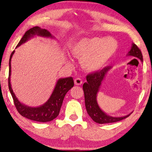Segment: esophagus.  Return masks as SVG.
I'll use <instances>...</instances> for the list:
<instances>
[{
	"instance_id": "1",
	"label": "esophagus",
	"mask_w": 152,
	"mask_h": 152,
	"mask_svg": "<svg viewBox=\"0 0 152 152\" xmlns=\"http://www.w3.org/2000/svg\"><path fill=\"white\" fill-rule=\"evenodd\" d=\"M82 82H83L82 80L79 78H77L74 80V83H75L76 85H81V84H82Z\"/></svg>"
}]
</instances>
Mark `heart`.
Masks as SVG:
<instances>
[{"mask_svg": "<svg viewBox=\"0 0 152 152\" xmlns=\"http://www.w3.org/2000/svg\"><path fill=\"white\" fill-rule=\"evenodd\" d=\"M117 48L114 39L106 37L82 38L72 46L74 56L81 58L82 67L89 72L97 71L104 66Z\"/></svg>", "mask_w": 152, "mask_h": 152, "instance_id": "obj_1", "label": "heart"}]
</instances>
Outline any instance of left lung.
<instances>
[{
  "instance_id": "left-lung-1",
  "label": "left lung",
  "mask_w": 152,
  "mask_h": 152,
  "mask_svg": "<svg viewBox=\"0 0 152 152\" xmlns=\"http://www.w3.org/2000/svg\"><path fill=\"white\" fill-rule=\"evenodd\" d=\"M129 56H134V57L140 59L141 61H143L142 53H141L140 49L135 43H133L132 49L129 52ZM110 69V67L107 66L96 72L88 74L86 76L87 82L84 83L83 86H82L87 113L94 122L99 123V124L119 121L130 115V114H129L123 117H113L109 116L100 109L97 104L96 99V94L99 91L101 82L104 79L105 74Z\"/></svg>"
}]
</instances>
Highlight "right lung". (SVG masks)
<instances>
[{
	"mask_svg": "<svg viewBox=\"0 0 152 152\" xmlns=\"http://www.w3.org/2000/svg\"><path fill=\"white\" fill-rule=\"evenodd\" d=\"M40 35L43 37H52L51 33L45 29H41L40 27L36 26L27 31L18 43L17 47H19L22 43H25L33 35ZM15 50L12 51L9 59V88L13 99L15 106L17 111L20 115L30 120L38 122H48L51 121L58 116L63 101L66 94L74 85L72 77H68L66 78H61L58 80L56 87L51 94V96L45 103L39 107H29L23 104L18 101L12 91L11 83H10V76H11V58Z\"/></svg>",
	"mask_w": 152,
	"mask_h": 152,
	"instance_id": "obj_1",
	"label": "right lung"
}]
</instances>
